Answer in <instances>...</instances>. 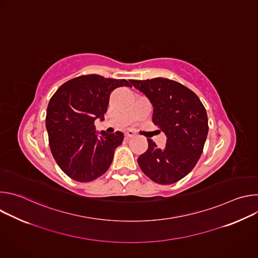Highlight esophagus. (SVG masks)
Wrapping results in <instances>:
<instances>
[{"label":"esophagus","instance_id":"34e87169","mask_svg":"<svg viewBox=\"0 0 258 258\" xmlns=\"http://www.w3.org/2000/svg\"><path fill=\"white\" fill-rule=\"evenodd\" d=\"M124 136H125V138L126 139H130V138H133V137H135V133L133 132V131H126L125 132V134H124Z\"/></svg>","mask_w":258,"mask_h":258}]
</instances>
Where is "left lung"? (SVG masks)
<instances>
[{
  "label": "left lung",
  "instance_id": "8db88e82",
  "mask_svg": "<svg viewBox=\"0 0 258 258\" xmlns=\"http://www.w3.org/2000/svg\"><path fill=\"white\" fill-rule=\"evenodd\" d=\"M131 83L150 100L152 121L167 138L163 149L148 139V149L138 163L157 183L176 182L194 168L202 154L208 134L206 110L193 91L177 82L156 78Z\"/></svg>",
  "mask_w": 258,
  "mask_h": 258
}]
</instances>
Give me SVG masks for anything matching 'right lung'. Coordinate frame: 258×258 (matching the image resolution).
<instances>
[{"label": "right lung", "mask_w": 258, "mask_h": 258, "mask_svg": "<svg viewBox=\"0 0 258 258\" xmlns=\"http://www.w3.org/2000/svg\"><path fill=\"white\" fill-rule=\"evenodd\" d=\"M132 87L125 80L81 76L63 84L51 98L46 116L50 149L59 167L72 179L91 181L104 174L123 141L116 132L96 134L95 120H104L110 94Z\"/></svg>", "instance_id": "obj_1"}]
</instances>
